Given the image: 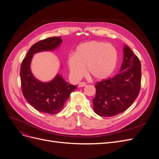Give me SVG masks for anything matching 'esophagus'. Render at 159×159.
<instances>
[{
    "label": "esophagus",
    "instance_id": "34e87169",
    "mask_svg": "<svg viewBox=\"0 0 159 159\" xmlns=\"http://www.w3.org/2000/svg\"><path fill=\"white\" fill-rule=\"evenodd\" d=\"M85 85H86V83H85V82H80V84L78 85L79 88H82V87H84V86H85Z\"/></svg>",
    "mask_w": 159,
    "mask_h": 159
}]
</instances>
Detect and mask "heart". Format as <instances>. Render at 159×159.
I'll return each mask as SVG.
<instances>
[{
    "mask_svg": "<svg viewBox=\"0 0 159 159\" xmlns=\"http://www.w3.org/2000/svg\"><path fill=\"white\" fill-rule=\"evenodd\" d=\"M117 49L103 42L90 41L77 47L75 55L68 57L70 74L78 80L85 75V67L89 75L95 80H103L113 73L117 66Z\"/></svg>",
    "mask_w": 159,
    "mask_h": 159,
    "instance_id": "b5f03b06",
    "label": "heart"
}]
</instances>
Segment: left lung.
Here are the masks:
<instances>
[{
	"label": "left lung",
	"instance_id": "8db88e82",
	"mask_svg": "<svg viewBox=\"0 0 159 159\" xmlns=\"http://www.w3.org/2000/svg\"><path fill=\"white\" fill-rule=\"evenodd\" d=\"M141 65L127 45L118 74L96 83L93 110L99 116L113 117L127 110L136 99L141 88Z\"/></svg>",
	"mask_w": 159,
	"mask_h": 159
}]
</instances>
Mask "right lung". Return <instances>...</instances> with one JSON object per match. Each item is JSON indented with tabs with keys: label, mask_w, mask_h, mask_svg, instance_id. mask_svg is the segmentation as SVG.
Here are the masks:
<instances>
[{
	"label": "right lung",
	"mask_w": 159,
	"mask_h": 159,
	"mask_svg": "<svg viewBox=\"0 0 159 159\" xmlns=\"http://www.w3.org/2000/svg\"><path fill=\"white\" fill-rule=\"evenodd\" d=\"M62 40L60 36L51 37L36 42L32 46L20 67V80L24 97L37 111L48 114H56L63 109L66 101L77 85L69 84L57 74L48 82H42L33 75L30 69L34 54L52 51L58 48Z\"/></svg>",
	"instance_id": "add662e5"
}]
</instances>
